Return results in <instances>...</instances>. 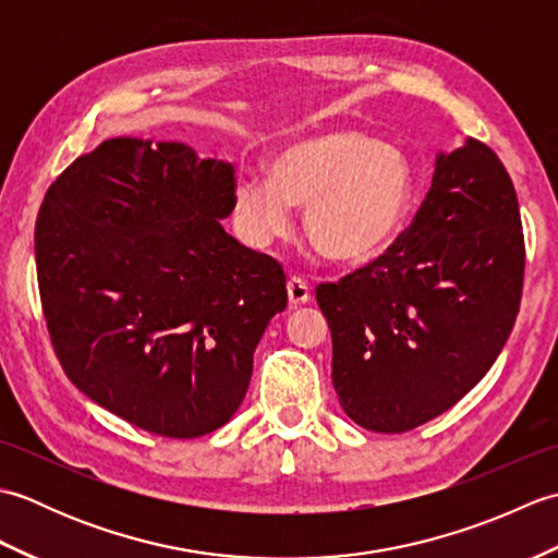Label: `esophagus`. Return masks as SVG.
Listing matches in <instances>:
<instances>
[{
    "label": "esophagus",
    "mask_w": 558,
    "mask_h": 558,
    "mask_svg": "<svg viewBox=\"0 0 558 558\" xmlns=\"http://www.w3.org/2000/svg\"><path fill=\"white\" fill-rule=\"evenodd\" d=\"M288 298H290V306H294V310H298V306L310 304L312 302V290H310V286H306V280L292 276L288 280Z\"/></svg>",
    "instance_id": "obj_1"
}]
</instances>
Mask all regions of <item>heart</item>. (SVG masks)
<instances>
[{"label": "heart", "mask_w": 558, "mask_h": 558, "mask_svg": "<svg viewBox=\"0 0 558 558\" xmlns=\"http://www.w3.org/2000/svg\"><path fill=\"white\" fill-rule=\"evenodd\" d=\"M410 204L405 156L360 129L338 126L282 146L270 174L240 177L232 213L246 240L266 246L292 232V206H306L304 228L316 252L360 266L396 242Z\"/></svg>", "instance_id": "1"}]
</instances>
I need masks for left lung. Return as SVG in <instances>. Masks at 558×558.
<instances>
[{
    "instance_id": "8db88e82",
    "label": "left lung",
    "mask_w": 558,
    "mask_h": 558,
    "mask_svg": "<svg viewBox=\"0 0 558 558\" xmlns=\"http://www.w3.org/2000/svg\"><path fill=\"white\" fill-rule=\"evenodd\" d=\"M523 270L518 196L499 156L470 136L436 153L410 230L374 264L316 288L348 417L402 434L453 408L511 336Z\"/></svg>"
}]
</instances>
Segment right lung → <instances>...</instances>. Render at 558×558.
<instances>
[{
    "label": "right lung",
    "instance_id": "1",
    "mask_svg": "<svg viewBox=\"0 0 558 558\" xmlns=\"http://www.w3.org/2000/svg\"><path fill=\"white\" fill-rule=\"evenodd\" d=\"M234 168L180 141L110 138L47 189L35 264L69 381L158 436L220 429L288 306L276 258L225 232Z\"/></svg>",
    "mask_w": 558,
    "mask_h": 558
}]
</instances>
